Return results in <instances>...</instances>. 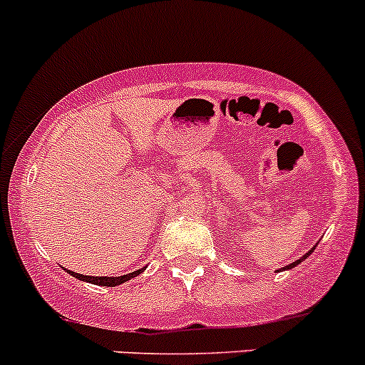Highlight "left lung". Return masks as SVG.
I'll list each match as a JSON object with an SVG mask.
<instances>
[{
  "instance_id": "8db88e82",
  "label": "left lung",
  "mask_w": 365,
  "mask_h": 365,
  "mask_svg": "<svg viewBox=\"0 0 365 365\" xmlns=\"http://www.w3.org/2000/svg\"><path fill=\"white\" fill-rule=\"evenodd\" d=\"M312 251H314V247H312V249H309V252H305V254H304V256H302V257H300V259L293 261V263H292V264H288V267H286V268H293V267H297V264H298V263H302V261H304V259H305V257H309V254H311Z\"/></svg>"
}]
</instances>
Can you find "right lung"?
I'll use <instances>...</instances> for the list:
<instances>
[{"label":"right lung","instance_id":"obj_1","mask_svg":"<svg viewBox=\"0 0 365 365\" xmlns=\"http://www.w3.org/2000/svg\"><path fill=\"white\" fill-rule=\"evenodd\" d=\"M146 268V267H145ZM145 268H139V270L132 272V274H127V275H120V277H93V275H83V274H76V272H70L67 270V274L72 275V277L79 279V281H86V282H91V284H97V286H109V288H114V286L118 284H123V282L130 281L132 277H138L139 274H143V270Z\"/></svg>","mask_w":365,"mask_h":365}]
</instances>
